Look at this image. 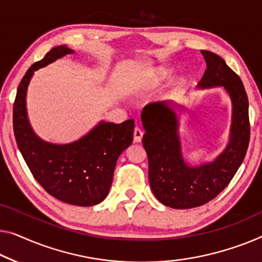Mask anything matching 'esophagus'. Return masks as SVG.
<instances>
[{"mask_svg":"<svg viewBox=\"0 0 262 262\" xmlns=\"http://www.w3.org/2000/svg\"><path fill=\"white\" fill-rule=\"evenodd\" d=\"M143 136V132L140 129L139 127H136L134 129V142H141Z\"/></svg>","mask_w":262,"mask_h":262,"instance_id":"esophagus-1","label":"esophagus"}]
</instances>
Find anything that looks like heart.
Wrapping results in <instances>:
<instances>
[{"instance_id":"b5f03b06","label":"heart","mask_w":262,"mask_h":262,"mask_svg":"<svg viewBox=\"0 0 262 262\" xmlns=\"http://www.w3.org/2000/svg\"><path fill=\"white\" fill-rule=\"evenodd\" d=\"M169 76V72L163 69H156V70H151V72L148 74V85L150 88L156 87V85L160 84V82H162L165 79Z\"/></svg>"}]
</instances>
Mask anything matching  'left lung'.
Returning <instances> with one entry per match:
<instances>
[{
  "mask_svg": "<svg viewBox=\"0 0 262 262\" xmlns=\"http://www.w3.org/2000/svg\"><path fill=\"white\" fill-rule=\"evenodd\" d=\"M201 54L207 68L199 87L224 85L232 99L231 140L224 153L213 162L190 167L182 158L179 121L173 109L167 103L155 102L147 104L141 114L150 188L161 204L177 209L194 208L217 196L243 163L251 136L248 97L243 81L216 54L208 50H201Z\"/></svg>",
  "mask_w": 262,
  "mask_h": 262,
  "instance_id": "obj_1",
  "label": "left lung"
}]
</instances>
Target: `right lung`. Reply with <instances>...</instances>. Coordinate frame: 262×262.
<instances>
[{
	"label": "right lung",
	"instance_id": "right-lung-1",
	"mask_svg": "<svg viewBox=\"0 0 262 262\" xmlns=\"http://www.w3.org/2000/svg\"><path fill=\"white\" fill-rule=\"evenodd\" d=\"M73 53L55 47L35 62L19 82L13 109L14 134L33 177L48 194L75 206H94L106 199L119 156L133 142L134 120L122 123L100 122L87 135L69 144L42 141L27 119L26 93L34 72Z\"/></svg>",
	"mask_w": 262,
	"mask_h": 262
}]
</instances>
